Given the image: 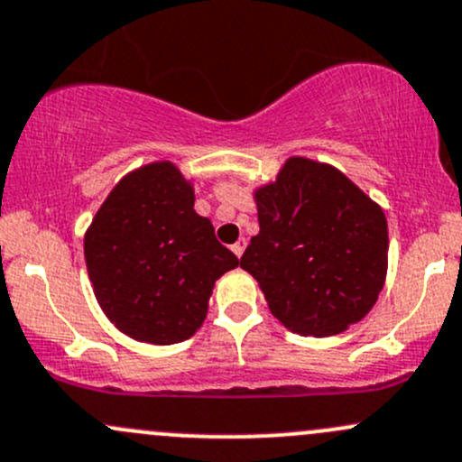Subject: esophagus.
<instances>
[{
    "label": "esophagus",
    "instance_id": "obj_1",
    "mask_svg": "<svg viewBox=\"0 0 462 462\" xmlns=\"http://www.w3.org/2000/svg\"><path fill=\"white\" fill-rule=\"evenodd\" d=\"M244 250H245V239H239L235 245H232V252H235L236 256L244 254Z\"/></svg>",
    "mask_w": 462,
    "mask_h": 462
}]
</instances>
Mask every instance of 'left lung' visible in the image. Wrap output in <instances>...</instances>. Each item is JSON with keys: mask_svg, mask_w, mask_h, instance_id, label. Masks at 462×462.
I'll list each match as a JSON object with an SVG mask.
<instances>
[{"mask_svg": "<svg viewBox=\"0 0 462 462\" xmlns=\"http://www.w3.org/2000/svg\"><path fill=\"white\" fill-rule=\"evenodd\" d=\"M259 235L241 256L290 332L332 337L376 303L387 274V218L329 163L290 157L254 190Z\"/></svg>", "mask_w": 462, "mask_h": 462, "instance_id": "1", "label": "left lung"}]
</instances>
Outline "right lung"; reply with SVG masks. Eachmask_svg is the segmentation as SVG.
I'll list each match as a JSON object with an SVG mask.
<instances>
[{
    "instance_id": "add662e5",
    "label": "right lung",
    "mask_w": 462,
    "mask_h": 462,
    "mask_svg": "<svg viewBox=\"0 0 462 462\" xmlns=\"http://www.w3.org/2000/svg\"><path fill=\"white\" fill-rule=\"evenodd\" d=\"M97 303L125 337L152 346L190 338L203 325L215 281L239 259L210 218L194 212V188L172 162L125 174L84 236Z\"/></svg>"
}]
</instances>
